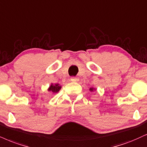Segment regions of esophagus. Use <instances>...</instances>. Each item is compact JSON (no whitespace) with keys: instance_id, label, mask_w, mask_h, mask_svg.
Here are the masks:
<instances>
[{"instance_id":"1","label":"esophagus","mask_w":147,"mask_h":147,"mask_svg":"<svg viewBox=\"0 0 147 147\" xmlns=\"http://www.w3.org/2000/svg\"><path fill=\"white\" fill-rule=\"evenodd\" d=\"M70 80H71V81H73V82H77V81H79V79L78 78V77H72L71 78H70Z\"/></svg>"}]
</instances>
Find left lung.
Returning <instances> with one entry per match:
<instances>
[{
  "label": "left lung",
  "instance_id": "left-lung-1",
  "mask_svg": "<svg viewBox=\"0 0 147 147\" xmlns=\"http://www.w3.org/2000/svg\"><path fill=\"white\" fill-rule=\"evenodd\" d=\"M90 90L91 92H92L94 90V88H90Z\"/></svg>",
  "mask_w": 147,
  "mask_h": 147
}]
</instances>
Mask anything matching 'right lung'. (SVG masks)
Here are the masks:
<instances>
[{
    "label": "right lung",
    "mask_w": 147,
    "mask_h": 147,
    "mask_svg": "<svg viewBox=\"0 0 147 147\" xmlns=\"http://www.w3.org/2000/svg\"><path fill=\"white\" fill-rule=\"evenodd\" d=\"M61 86H59V84H55V85H53L51 84V86L49 87V89H48V90L49 91H51L53 92V93H57L60 90V89H61Z\"/></svg>",
    "instance_id": "add662e5"
}]
</instances>
